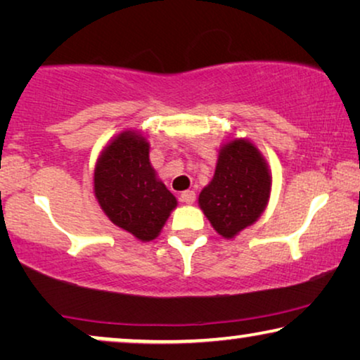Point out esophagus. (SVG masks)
<instances>
[{
    "mask_svg": "<svg viewBox=\"0 0 360 360\" xmlns=\"http://www.w3.org/2000/svg\"><path fill=\"white\" fill-rule=\"evenodd\" d=\"M195 200H196V193H195L193 190H186V191H184V193L180 195L181 203L191 205V203H195Z\"/></svg>",
    "mask_w": 360,
    "mask_h": 360,
    "instance_id": "obj_1",
    "label": "esophagus"
}]
</instances>
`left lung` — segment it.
<instances>
[{"instance_id":"8db88e82","label":"left lung","mask_w":360,"mask_h":360,"mask_svg":"<svg viewBox=\"0 0 360 360\" xmlns=\"http://www.w3.org/2000/svg\"><path fill=\"white\" fill-rule=\"evenodd\" d=\"M269 169L260 152L238 139L219 152L214 176L200 193V206L223 238H234L265 210L270 195Z\"/></svg>"}]
</instances>
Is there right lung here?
Segmentation results:
<instances>
[{
    "label": "right lung",
    "instance_id": "add662e5",
    "mask_svg": "<svg viewBox=\"0 0 360 360\" xmlns=\"http://www.w3.org/2000/svg\"><path fill=\"white\" fill-rule=\"evenodd\" d=\"M95 195L116 226L141 240L159 236L175 196L155 179L149 162V144L126 131L103 150L95 169Z\"/></svg>",
    "mask_w": 360,
    "mask_h": 360
}]
</instances>
